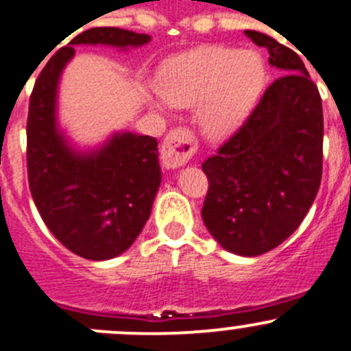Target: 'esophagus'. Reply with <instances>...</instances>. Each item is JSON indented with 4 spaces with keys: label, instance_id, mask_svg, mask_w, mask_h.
Instances as JSON below:
<instances>
[{
    "label": "esophagus",
    "instance_id": "1",
    "mask_svg": "<svg viewBox=\"0 0 351 351\" xmlns=\"http://www.w3.org/2000/svg\"><path fill=\"white\" fill-rule=\"evenodd\" d=\"M199 151V142L192 130L178 127L169 130L161 145V159L168 168H180Z\"/></svg>",
    "mask_w": 351,
    "mask_h": 351
}]
</instances>
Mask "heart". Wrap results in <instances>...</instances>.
Segmentation results:
<instances>
[{
  "mask_svg": "<svg viewBox=\"0 0 351 351\" xmlns=\"http://www.w3.org/2000/svg\"><path fill=\"white\" fill-rule=\"evenodd\" d=\"M266 82L258 53L231 47H206L166 70L158 108L199 106V120L213 137L230 134L245 118Z\"/></svg>",
  "mask_w": 351,
  "mask_h": 351,
  "instance_id": "b5f03b06",
  "label": "heart"
}]
</instances>
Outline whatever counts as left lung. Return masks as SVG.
<instances>
[{"label": "left lung", "instance_id": "obj_1", "mask_svg": "<svg viewBox=\"0 0 351 351\" xmlns=\"http://www.w3.org/2000/svg\"><path fill=\"white\" fill-rule=\"evenodd\" d=\"M245 34L266 47L281 75L202 162L209 180L202 219L221 247L254 257L283 243L311 209L322 176L324 118L300 56L266 34Z\"/></svg>", "mask_w": 351, "mask_h": 351}]
</instances>
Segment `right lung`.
Instances as JSON below:
<instances>
[{
  "mask_svg": "<svg viewBox=\"0 0 351 351\" xmlns=\"http://www.w3.org/2000/svg\"><path fill=\"white\" fill-rule=\"evenodd\" d=\"M151 40L117 27H96L58 49L40 70L29 101L27 173L40 217L61 245L90 261L123 254L151 216L161 183L158 141L117 134L93 154L71 151L56 128V89L73 44L128 47Z\"/></svg>",
  "mask_w": 351,
  "mask_h": 351,
  "instance_id": "obj_1",
  "label": "right lung"
}]
</instances>
